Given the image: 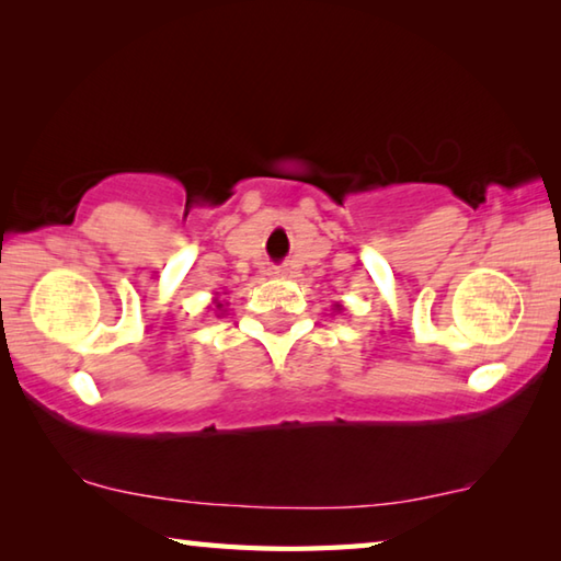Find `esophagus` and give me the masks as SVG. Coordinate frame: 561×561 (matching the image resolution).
I'll return each instance as SVG.
<instances>
[{"label": "esophagus", "instance_id": "obj_1", "mask_svg": "<svg viewBox=\"0 0 561 561\" xmlns=\"http://www.w3.org/2000/svg\"><path fill=\"white\" fill-rule=\"evenodd\" d=\"M272 277H284V270L282 267H272Z\"/></svg>", "mask_w": 561, "mask_h": 561}]
</instances>
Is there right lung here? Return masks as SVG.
I'll list each match as a JSON object with an SVG mask.
<instances>
[{"label": "right lung", "mask_w": 561, "mask_h": 561, "mask_svg": "<svg viewBox=\"0 0 561 561\" xmlns=\"http://www.w3.org/2000/svg\"><path fill=\"white\" fill-rule=\"evenodd\" d=\"M215 304H217V309H222V304H220V301H215Z\"/></svg>", "instance_id": "obj_1"}]
</instances>
